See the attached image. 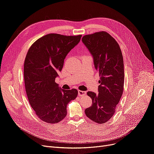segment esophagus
<instances>
[{"mask_svg":"<svg viewBox=\"0 0 154 154\" xmlns=\"http://www.w3.org/2000/svg\"><path fill=\"white\" fill-rule=\"evenodd\" d=\"M78 94H79V96H85L86 94V92L84 91L79 90L78 91Z\"/></svg>","mask_w":154,"mask_h":154,"instance_id":"34e87169","label":"esophagus"}]
</instances>
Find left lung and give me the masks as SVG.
Instances as JSON below:
<instances>
[{
  "instance_id": "1",
  "label": "left lung",
  "mask_w": 154,
  "mask_h": 154,
  "mask_svg": "<svg viewBox=\"0 0 154 154\" xmlns=\"http://www.w3.org/2000/svg\"><path fill=\"white\" fill-rule=\"evenodd\" d=\"M82 41L93 56L99 73L98 93L88 91L92 105L85 110L93 122L103 124L113 116L122 96L124 83V62L119 45L106 32L84 35Z\"/></svg>"
}]
</instances>
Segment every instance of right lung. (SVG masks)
Here are the masks:
<instances>
[{"mask_svg": "<svg viewBox=\"0 0 154 154\" xmlns=\"http://www.w3.org/2000/svg\"><path fill=\"white\" fill-rule=\"evenodd\" d=\"M82 35H45L28 51L24 63V80L29 103L44 122L56 124L66 116V106L77 96L76 89L65 90L55 82L66 55L80 42Z\"/></svg>", "mask_w": 154, "mask_h": 154, "instance_id": "right-lung-1", "label": "right lung"}]
</instances>
